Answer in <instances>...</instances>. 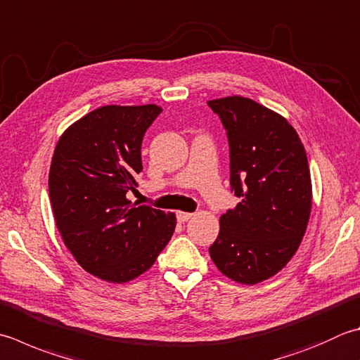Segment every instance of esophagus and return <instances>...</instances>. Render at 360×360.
<instances>
[{
	"mask_svg": "<svg viewBox=\"0 0 360 360\" xmlns=\"http://www.w3.org/2000/svg\"><path fill=\"white\" fill-rule=\"evenodd\" d=\"M193 215L195 214H190V212H178V221L186 223L190 220V218H193Z\"/></svg>",
	"mask_w": 360,
	"mask_h": 360,
	"instance_id": "34e87169",
	"label": "esophagus"
}]
</instances>
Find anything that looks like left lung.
<instances>
[{
	"instance_id": "1",
	"label": "left lung",
	"mask_w": 360,
	"mask_h": 360,
	"mask_svg": "<svg viewBox=\"0 0 360 360\" xmlns=\"http://www.w3.org/2000/svg\"><path fill=\"white\" fill-rule=\"evenodd\" d=\"M207 104L226 128L231 186L242 198L220 217L210 259L226 278L255 285L283 270L306 234L312 209L306 150L283 115L251 98Z\"/></svg>"
}]
</instances>
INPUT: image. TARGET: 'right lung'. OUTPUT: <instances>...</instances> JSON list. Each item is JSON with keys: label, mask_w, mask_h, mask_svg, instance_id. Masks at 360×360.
<instances>
[{"label": "right lung", "mask_w": 360, "mask_h": 360, "mask_svg": "<svg viewBox=\"0 0 360 360\" xmlns=\"http://www.w3.org/2000/svg\"><path fill=\"white\" fill-rule=\"evenodd\" d=\"M158 104L103 105L63 131L49 167L56 226L76 262L114 284L129 283L156 262L176 228V215L128 198L142 172L145 131Z\"/></svg>", "instance_id": "1"}]
</instances>
